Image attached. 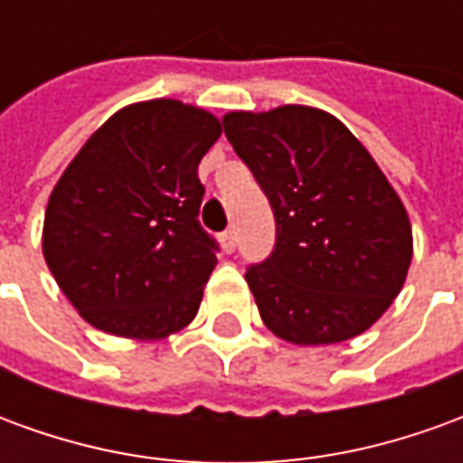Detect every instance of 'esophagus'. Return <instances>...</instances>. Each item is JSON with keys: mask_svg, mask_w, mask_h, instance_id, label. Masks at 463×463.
Wrapping results in <instances>:
<instances>
[{"mask_svg": "<svg viewBox=\"0 0 463 463\" xmlns=\"http://www.w3.org/2000/svg\"><path fill=\"white\" fill-rule=\"evenodd\" d=\"M221 242H222V250L225 252H232L235 250V231H232V228H228V231L222 232L221 235Z\"/></svg>", "mask_w": 463, "mask_h": 463, "instance_id": "34e87169", "label": "esophagus"}]
</instances>
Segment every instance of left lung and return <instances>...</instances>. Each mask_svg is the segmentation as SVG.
Returning a JSON list of instances; mask_svg holds the SVG:
<instances>
[{
    "instance_id": "1",
    "label": "left lung",
    "mask_w": 463,
    "mask_h": 463,
    "mask_svg": "<svg viewBox=\"0 0 463 463\" xmlns=\"http://www.w3.org/2000/svg\"><path fill=\"white\" fill-rule=\"evenodd\" d=\"M222 128L275 215V248L245 280L262 322L295 345L357 337L407 280L411 225L347 126L310 106L232 111Z\"/></svg>"
}]
</instances>
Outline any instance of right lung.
<instances>
[{
	"label": "right lung",
	"mask_w": 463,
	"mask_h": 463,
	"mask_svg": "<svg viewBox=\"0 0 463 463\" xmlns=\"http://www.w3.org/2000/svg\"><path fill=\"white\" fill-rule=\"evenodd\" d=\"M221 121L173 99L116 111L52 191L44 260L96 330L163 340L201 307L218 242L203 231L198 163Z\"/></svg>",
	"instance_id": "1"
}]
</instances>
